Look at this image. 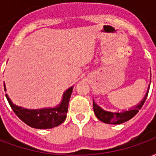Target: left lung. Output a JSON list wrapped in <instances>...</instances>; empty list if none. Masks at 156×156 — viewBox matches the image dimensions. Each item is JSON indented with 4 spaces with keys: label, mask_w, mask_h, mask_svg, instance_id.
Wrapping results in <instances>:
<instances>
[{
    "label": "left lung",
    "mask_w": 156,
    "mask_h": 156,
    "mask_svg": "<svg viewBox=\"0 0 156 156\" xmlns=\"http://www.w3.org/2000/svg\"><path fill=\"white\" fill-rule=\"evenodd\" d=\"M150 85H149L147 93L144 96V98H143V100L139 105H136L134 108L129 109L128 111H122L120 113H119V112L117 113V112L105 111L103 108H100L98 105H96L95 102L94 101L93 102V106H94V111L96 117L102 122L109 124H119L129 120L130 119L134 117V115H137L139 110L142 108V106L144 104V102L146 100V98L148 96L149 90H150Z\"/></svg>",
    "instance_id": "left-lung-1"
}]
</instances>
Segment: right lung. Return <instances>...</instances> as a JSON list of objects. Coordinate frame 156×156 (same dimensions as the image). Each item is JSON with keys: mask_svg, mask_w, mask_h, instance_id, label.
I'll list each match as a JSON object with an SVG mask.
<instances>
[{"mask_svg": "<svg viewBox=\"0 0 156 156\" xmlns=\"http://www.w3.org/2000/svg\"><path fill=\"white\" fill-rule=\"evenodd\" d=\"M4 88L5 91V86L4 83ZM73 87L66 90L62 96V100L60 105L55 108H41V109H27L22 108L14 105L7 94L5 97L12 110L18 116L25 124L30 127L35 129H51L63 123L67 117L68 103L70 100L72 92Z\"/></svg>", "mask_w": 156, "mask_h": 156, "instance_id": "obj_1", "label": "right lung"}]
</instances>
